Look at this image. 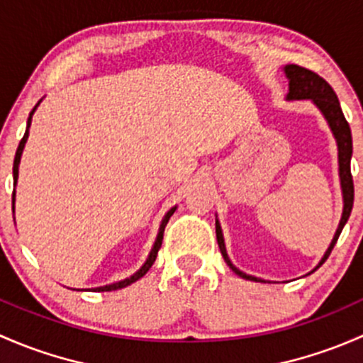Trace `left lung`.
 <instances>
[{
    "instance_id": "left-lung-1",
    "label": "left lung",
    "mask_w": 363,
    "mask_h": 363,
    "mask_svg": "<svg viewBox=\"0 0 363 363\" xmlns=\"http://www.w3.org/2000/svg\"><path fill=\"white\" fill-rule=\"evenodd\" d=\"M285 74L289 78V94L286 99L289 101H297V99H311L313 103L318 106V110L323 113L325 121L328 122L332 134H334L335 141H337V157H339V178H341V190H342V201H345V208H342V216L341 222H339L337 230H335L334 239H332L330 246L325 252V255L321 257L320 264L313 269L311 272H315L325 260L330 255L332 248L337 242L339 234H341L342 227L348 222L351 215V208H353V197H354V186H353V177H351V154H353V141H351V129L350 124L346 122L345 113L341 110V104H339L337 96H335L334 89L320 77L315 71L306 69L302 66L297 65H286L285 66ZM216 241H218V248L222 252L223 260L227 265L236 272L241 278L250 279V281H264L262 278H255V276H250L246 272L239 271V269L230 262L229 255H227L225 242H223V234L222 227H220L218 220H216Z\"/></svg>"
}]
</instances>
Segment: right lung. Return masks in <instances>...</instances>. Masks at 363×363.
<instances>
[{
    "label": "right lung",
    "mask_w": 363,
    "mask_h": 363,
    "mask_svg": "<svg viewBox=\"0 0 363 363\" xmlns=\"http://www.w3.org/2000/svg\"><path fill=\"white\" fill-rule=\"evenodd\" d=\"M40 101H42V99H40ZM40 101H38V104H40ZM38 104H36V106H38ZM36 106L33 108V111H31V113H29V118H28V127H26L24 138H22V140H21V143H18V148H17V152H15V160H13V183H17V178H18V164H21V155H22V150H24V145H26V141H28V136H29V125H31V118H33V113H35ZM12 204H15V192H13V199H12ZM12 208L15 209V206H12ZM174 209H177V206H174V208H171L169 211H167L166 215H164L162 222H160V227H159V234H157V239H155V242H154V248H152L150 255H148V259H147V262H145L143 265H141V269H140V271H136V272H134L133 276H129V278L122 279V281L111 283V285L98 286V289H94V292H111V290L124 289V286L130 285V283H134V281H138V279H140V278H143V276L147 274V272H148V269H150L152 265H154V262H155V259H157V253H159V248H160V245H162L164 229H166L167 222H169V218H171V215H173V213H174Z\"/></svg>",
    "instance_id": "add662e5"
}]
</instances>
